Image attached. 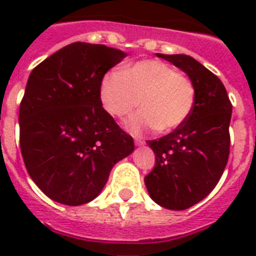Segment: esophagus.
Segmentation results:
<instances>
[{"label": "esophagus", "mask_w": 256, "mask_h": 256, "mask_svg": "<svg viewBox=\"0 0 256 256\" xmlns=\"http://www.w3.org/2000/svg\"><path fill=\"white\" fill-rule=\"evenodd\" d=\"M144 144V142L142 140H138V138H136V146H142V144Z\"/></svg>", "instance_id": "1"}]
</instances>
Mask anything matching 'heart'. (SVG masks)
<instances>
[{
    "label": "heart",
    "mask_w": 256,
    "mask_h": 256,
    "mask_svg": "<svg viewBox=\"0 0 256 256\" xmlns=\"http://www.w3.org/2000/svg\"><path fill=\"white\" fill-rule=\"evenodd\" d=\"M104 108L116 118L140 112L124 122L134 134L148 130L168 132L179 128L192 112L196 98L194 82L166 62L144 60L104 74L100 86Z\"/></svg>",
    "instance_id": "heart-1"
}]
</instances>
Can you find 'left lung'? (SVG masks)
<instances>
[{"label":"left lung","mask_w":256,"mask_h":256,"mask_svg":"<svg viewBox=\"0 0 256 256\" xmlns=\"http://www.w3.org/2000/svg\"><path fill=\"white\" fill-rule=\"evenodd\" d=\"M183 70L194 82L192 112L172 132L148 140L156 166L144 176L152 199L168 210H186L206 198L222 176L230 154L232 112L226 88L190 56L156 54Z\"/></svg>","instance_id":"obj_1"}]
</instances>
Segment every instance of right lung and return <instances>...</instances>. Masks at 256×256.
Here are the masks:
<instances>
[{"instance_id": "right-lung-1", "label": "right lung", "mask_w": 256, "mask_h": 256, "mask_svg": "<svg viewBox=\"0 0 256 256\" xmlns=\"http://www.w3.org/2000/svg\"><path fill=\"white\" fill-rule=\"evenodd\" d=\"M126 53L74 42L36 66L20 104L26 170L50 199L80 206L96 198L134 140L100 104V81Z\"/></svg>"}]
</instances>
